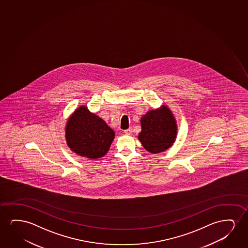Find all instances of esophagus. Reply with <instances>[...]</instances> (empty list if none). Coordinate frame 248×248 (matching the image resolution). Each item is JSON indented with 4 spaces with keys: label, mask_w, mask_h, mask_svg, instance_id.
<instances>
[{
    "label": "esophagus",
    "mask_w": 248,
    "mask_h": 248,
    "mask_svg": "<svg viewBox=\"0 0 248 248\" xmlns=\"http://www.w3.org/2000/svg\"><path fill=\"white\" fill-rule=\"evenodd\" d=\"M133 132V129L132 128H129L128 129H125L124 130V134L125 135H131V133Z\"/></svg>",
    "instance_id": "1"
}]
</instances>
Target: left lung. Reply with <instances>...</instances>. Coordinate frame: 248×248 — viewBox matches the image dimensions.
Masks as SVG:
<instances>
[{
	"mask_svg": "<svg viewBox=\"0 0 248 248\" xmlns=\"http://www.w3.org/2000/svg\"><path fill=\"white\" fill-rule=\"evenodd\" d=\"M141 132L140 141L144 148L152 153H162L173 145L177 134L175 119L170 109L163 108L152 110L140 120Z\"/></svg>",
	"mask_w": 248,
	"mask_h": 248,
	"instance_id": "1",
	"label": "left lung"
}]
</instances>
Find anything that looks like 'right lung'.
I'll use <instances>...</instances> for the list:
<instances>
[{
	"label": "right lung",
	"instance_id": "right-lung-1",
	"mask_svg": "<svg viewBox=\"0 0 248 248\" xmlns=\"http://www.w3.org/2000/svg\"><path fill=\"white\" fill-rule=\"evenodd\" d=\"M66 139L75 153L95 159L108 152L114 132L103 119L80 107L68 119Z\"/></svg>",
	"mask_w": 248,
	"mask_h": 248
}]
</instances>
